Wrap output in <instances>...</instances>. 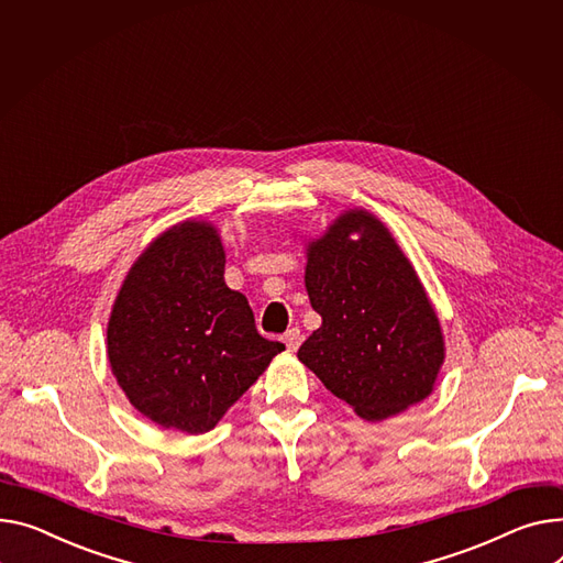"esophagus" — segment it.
Instances as JSON below:
<instances>
[{
  "instance_id": "34e87169",
  "label": "esophagus",
  "mask_w": 563,
  "mask_h": 563,
  "mask_svg": "<svg viewBox=\"0 0 563 563\" xmlns=\"http://www.w3.org/2000/svg\"><path fill=\"white\" fill-rule=\"evenodd\" d=\"M283 342H285V346H287V351H298V346H301V342H303V332L298 330V328H289L285 334H283Z\"/></svg>"
}]
</instances>
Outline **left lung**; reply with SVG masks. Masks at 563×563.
Returning <instances> with one entry per match:
<instances>
[{
  "label": "left lung",
  "instance_id": "1",
  "mask_svg": "<svg viewBox=\"0 0 563 563\" xmlns=\"http://www.w3.org/2000/svg\"><path fill=\"white\" fill-rule=\"evenodd\" d=\"M306 257L321 325L298 360L371 423L426 400L445 360L443 330L391 231L368 210L349 208L306 244Z\"/></svg>",
  "mask_w": 563,
  "mask_h": 563
}]
</instances>
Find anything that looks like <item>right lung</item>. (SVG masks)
Instances as JSON below:
<instances>
[{
  "label": "right lung",
  "mask_w": 563,
  "mask_h": 563,
  "mask_svg": "<svg viewBox=\"0 0 563 563\" xmlns=\"http://www.w3.org/2000/svg\"><path fill=\"white\" fill-rule=\"evenodd\" d=\"M223 267L214 223L185 219L137 255L112 303L110 371L161 428L212 430L285 351L257 334L246 296L227 285Z\"/></svg>",
  "instance_id": "right-lung-1"
}]
</instances>
